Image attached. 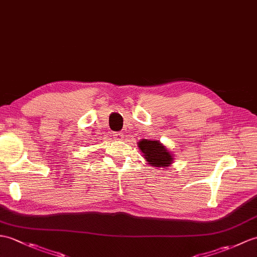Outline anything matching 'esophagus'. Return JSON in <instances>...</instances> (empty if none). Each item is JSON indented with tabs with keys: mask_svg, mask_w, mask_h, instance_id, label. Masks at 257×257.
Wrapping results in <instances>:
<instances>
[{
	"mask_svg": "<svg viewBox=\"0 0 257 257\" xmlns=\"http://www.w3.org/2000/svg\"><path fill=\"white\" fill-rule=\"evenodd\" d=\"M114 137L117 140H122L123 135H122V133H120V131H118V133H114Z\"/></svg>",
	"mask_w": 257,
	"mask_h": 257,
	"instance_id": "1",
	"label": "esophagus"
}]
</instances>
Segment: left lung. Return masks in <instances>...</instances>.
<instances>
[{"label":"left lung","instance_id":"left-lung-1","mask_svg":"<svg viewBox=\"0 0 257 257\" xmlns=\"http://www.w3.org/2000/svg\"><path fill=\"white\" fill-rule=\"evenodd\" d=\"M138 147L149 164L154 168H169L173 163V154L158 140L142 139L138 142Z\"/></svg>","mask_w":257,"mask_h":257}]
</instances>
